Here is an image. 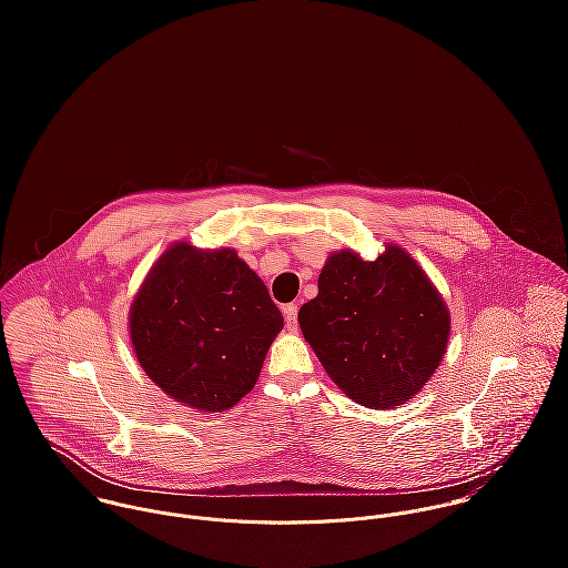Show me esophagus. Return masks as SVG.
Returning a JSON list of instances; mask_svg holds the SVG:
<instances>
[{
    "label": "esophagus",
    "instance_id": "esophagus-1",
    "mask_svg": "<svg viewBox=\"0 0 568 568\" xmlns=\"http://www.w3.org/2000/svg\"><path fill=\"white\" fill-rule=\"evenodd\" d=\"M282 311H284L286 327H288L291 332H295V329H297V306H295V304H286Z\"/></svg>",
    "mask_w": 568,
    "mask_h": 568
}]
</instances>
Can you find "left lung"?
<instances>
[{"label": "left lung", "instance_id": "left-lung-1", "mask_svg": "<svg viewBox=\"0 0 568 568\" xmlns=\"http://www.w3.org/2000/svg\"><path fill=\"white\" fill-rule=\"evenodd\" d=\"M320 295L300 308V327L327 376L369 408L406 405L439 367L450 313L422 266L398 244L365 262L332 253Z\"/></svg>", "mask_w": 568, "mask_h": 568}]
</instances>
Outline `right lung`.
<instances>
[{
  "label": "right lung",
  "instance_id": "obj_1",
  "mask_svg": "<svg viewBox=\"0 0 568 568\" xmlns=\"http://www.w3.org/2000/svg\"><path fill=\"white\" fill-rule=\"evenodd\" d=\"M129 325L135 356L160 389L219 413L253 389L284 320L234 248L176 243L149 271Z\"/></svg>",
  "mask_w": 568,
  "mask_h": 568
}]
</instances>
